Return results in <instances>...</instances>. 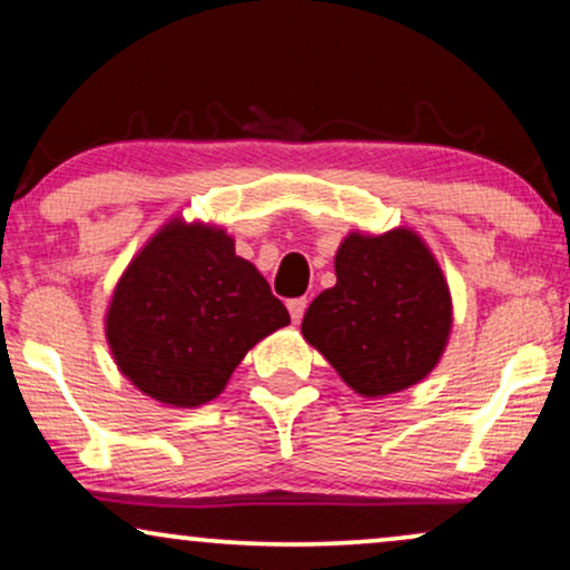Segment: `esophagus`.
<instances>
[{
  "instance_id": "obj_1",
  "label": "esophagus",
  "mask_w": 570,
  "mask_h": 570,
  "mask_svg": "<svg viewBox=\"0 0 570 570\" xmlns=\"http://www.w3.org/2000/svg\"><path fill=\"white\" fill-rule=\"evenodd\" d=\"M306 306H308L306 298H293V301H287V311H291V318H293L295 324H298L301 318H303V314H306Z\"/></svg>"
}]
</instances>
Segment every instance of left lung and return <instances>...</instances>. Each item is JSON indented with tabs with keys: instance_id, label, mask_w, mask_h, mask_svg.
Masks as SVG:
<instances>
[{
	"instance_id": "obj_1",
	"label": "left lung",
	"mask_w": 570,
	"mask_h": 570,
	"mask_svg": "<svg viewBox=\"0 0 570 570\" xmlns=\"http://www.w3.org/2000/svg\"><path fill=\"white\" fill-rule=\"evenodd\" d=\"M337 283L318 293L301 332L355 394H396L423 381L449 345V283L412 228L347 233L334 256Z\"/></svg>"
}]
</instances>
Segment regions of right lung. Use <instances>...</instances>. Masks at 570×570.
Returning a JSON list of instances; mask_svg holds the SVG:
<instances>
[{
	"instance_id": "obj_1",
	"label": "right lung",
	"mask_w": 570,
	"mask_h": 570,
	"mask_svg": "<svg viewBox=\"0 0 570 570\" xmlns=\"http://www.w3.org/2000/svg\"><path fill=\"white\" fill-rule=\"evenodd\" d=\"M291 314L220 225L170 217L121 272L106 308L114 363L166 407H199Z\"/></svg>"
}]
</instances>
